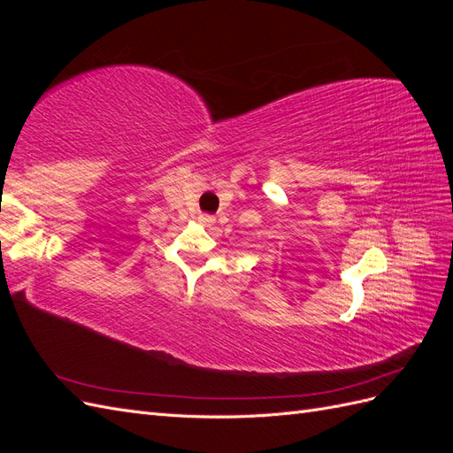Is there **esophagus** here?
<instances>
[{
	"label": "esophagus",
	"instance_id": "1",
	"mask_svg": "<svg viewBox=\"0 0 453 453\" xmlns=\"http://www.w3.org/2000/svg\"><path fill=\"white\" fill-rule=\"evenodd\" d=\"M198 223L203 225V226H211L215 223V217L213 215H208V213H200L198 215Z\"/></svg>",
	"mask_w": 453,
	"mask_h": 453
}]
</instances>
